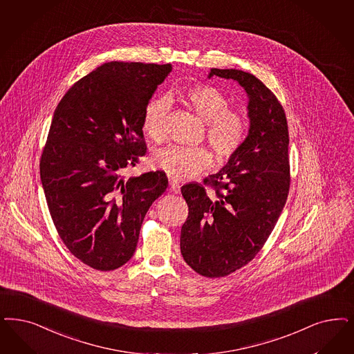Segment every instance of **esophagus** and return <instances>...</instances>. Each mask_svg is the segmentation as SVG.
<instances>
[{"instance_id": "obj_1", "label": "esophagus", "mask_w": 354, "mask_h": 354, "mask_svg": "<svg viewBox=\"0 0 354 354\" xmlns=\"http://www.w3.org/2000/svg\"><path fill=\"white\" fill-rule=\"evenodd\" d=\"M170 191L171 192H175V194H179L180 192V183L175 179H170Z\"/></svg>"}]
</instances>
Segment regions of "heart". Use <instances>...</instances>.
Here are the masks:
<instances>
[{
    "mask_svg": "<svg viewBox=\"0 0 354 354\" xmlns=\"http://www.w3.org/2000/svg\"><path fill=\"white\" fill-rule=\"evenodd\" d=\"M178 97L207 124L205 138L218 162L223 163L234 158L243 147L248 134V122L243 112L229 109V99L214 86H189L182 90ZM167 112L169 102L165 99L149 102L144 110L142 129L156 142L165 140ZM154 162L171 178L180 180L209 169L213 165V157L207 147L174 145L160 150Z\"/></svg>",
    "mask_w": 354,
    "mask_h": 354,
    "instance_id": "obj_1",
    "label": "heart"
}]
</instances>
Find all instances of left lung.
I'll use <instances>...</instances> for the list:
<instances>
[{
  "instance_id": "1",
  "label": "left lung",
  "mask_w": 354,
  "mask_h": 354,
  "mask_svg": "<svg viewBox=\"0 0 354 354\" xmlns=\"http://www.w3.org/2000/svg\"><path fill=\"white\" fill-rule=\"evenodd\" d=\"M247 91L250 133L239 153L201 183L184 184L188 217L180 251L198 274L229 276L257 257L274 229L290 188L289 129L277 97L254 74L210 69Z\"/></svg>"
}]
</instances>
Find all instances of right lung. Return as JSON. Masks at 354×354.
Wrapping results in <instances>:
<instances>
[{
	"instance_id": "obj_1",
	"label": "right lung",
	"mask_w": 354,
	"mask_h": 354,
	"mask_svg": "<svg viewBox=\"0 0 354 354\" xmlns=\"http://www.w3.org/2000/svg\"><path fill=\"white\" fill-rule=\"evenodd\" d=\"M170 72V64L106 62L55 110L40 179L62 243L90 268L131 260L149 207L169 187L163 171L127 180L122 172L147 154L144 110Z\"/></svg>"
}]
</instances>
